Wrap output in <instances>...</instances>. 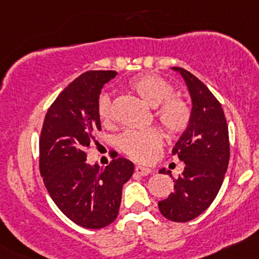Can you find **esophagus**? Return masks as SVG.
Listing matches in <instances>:
<instances>
[{"label": "esophagus", "mask_w": 259, "mask_h": 259, "mask_svg": "<svg viewBox=\"0 0 259 259\" xmlns=\"http://www.w3.org/2000/svg\"><path fill=\"white\" fill-rule=\"evenodd\" d=\"M135 172L140 176H147V175H150V173H152L151 169L147 168V167H144V166H136Z\"/></svg>", "instance_id": "esophagus-1"}]
</instances>
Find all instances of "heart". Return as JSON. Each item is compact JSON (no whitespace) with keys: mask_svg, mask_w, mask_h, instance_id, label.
Segmentation results:
<instances>
[{"mask_svg":"<svg viewBox=\"0 0 259 259\" xmlns=\"http://www.w3.org/2000/svg\"><path fill=\"white\" fill-rule=\"evenodd\" d=\"M129 87L147 106L156 107V119L169 134L178 135L188 129L192 121V108L186 99L173 95L175 88L171 82L157 73L146 72L130 78ZM97 113L102 121L112 119V98L106 92L99 96ZM162 145L163 136L157 127L126 130L118 138L119 149L130 158L140 162L155 160Z\"/></svg>","mask_w":259,"mask_h":259,"instance_id":"1","label":"heart"}]
</instances>
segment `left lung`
Segmentation results:
<instances>
[{
    "instance_id": "1",
    "label": "left lung",
    "mask_w": 259,
    "mask_h": 259,
    "mask_svg": "<svg viewBox=\"0 0 259 259\" xmlns=\"http://www.w3.org/2000/svg\"><path fill=\"white\" fill-rule=\"evenodd\" d=\"M183 76L192 97V121L175 145L172 155L184 162L168 198L158 201L161 214L176 223L193 220L209 208L221 188L230 160L227 121L220 102L189 71L173 67ZM161 173H169L162 168Z\"/></svg>"
}]
</instances>
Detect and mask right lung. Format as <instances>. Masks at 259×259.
<instances>
[{
    "label": "right lung",
    "instance_id": "add662e5",
    "mask_svg": "<svg viewBox=\"0 0 259 259\" xmlns=\"http://www.w3.org/2000/svg\"><path fill=\"white\" fill-rule=\"evenodd\" d=\"M116 71H87L65 88L45 114L39 139V169L58 208L77 225L102 229L118 217L121 189L134 173L133 162L87 163L86 149L101 132L97 103Z\"/></svg>",
    "mask_w": 259,
    "mask_h": 259
}]
</instances>
